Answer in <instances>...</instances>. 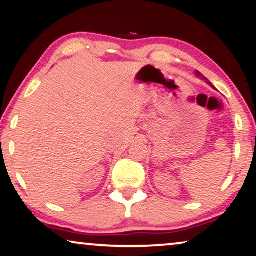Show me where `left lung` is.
<instances>
[{"label": "left lung", "instance_id": "obj_1", "mask_svg": "<svg viewBox=\"0 0 256 256\" xmlns=\"http://www.w3.org/2000/svg\"><path fill=\"white\" fill-rule=\"evenodd\" d=\"M209 84H210V82H209Z\"/></svg>", "mask_w": 256, "mask_h": 256}]
</instances>
